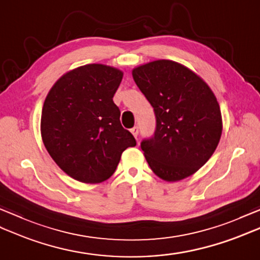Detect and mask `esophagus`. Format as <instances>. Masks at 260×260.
<instances>
[{
  "instance_id": "34e87169",
  "label": "esophagus",
  "mask_w": 260,
  "mask_h": 260,
  "mask_svg": "<svg viewBox=\"0 0 260 260\" xmlns=\"http://www.w3.org/2000/svg\"><path fill=\"white\" fill-rule=\"evenodd\" d=\"M131 132H132V134H133L135 139H137V135H139V127H137V126L133 127V128L131 129Z\"/></svg>"
}]
</instances>
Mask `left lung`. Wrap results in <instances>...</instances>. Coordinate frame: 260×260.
<instances>
[{
  "label": "left lung",
  "instance_id": "obj_1",
  "mask_svg": "<svg viewBox=\"0 0 260 260\" xmlns=\"http://www.w3.org/2000/svg\"><path fill=\"white\" fill-rule=\"evenodd\" d=\"M156 116L154 137L141 147L159 179L176 182L194 174L212 156L222 134L220 106L209 85L172 60H155L132 70Z\"/></svg>",
  "mask_w": 260,
  "mask_h": 260
}]
</instances>
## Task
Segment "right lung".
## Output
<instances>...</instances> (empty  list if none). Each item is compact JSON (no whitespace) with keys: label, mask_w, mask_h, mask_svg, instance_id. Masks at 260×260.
I'll list each match as a JSON object with an SVG mask.
<instances>
[{"label":"right lung","mask_w":260,"mask_h":260,"mask_svg":"<svg viewBox=\"0 0 260 260\" xmlns=\"http://www.w3.org/2000/svg\"><path fill=\"white\" fill-rule=\"evenodd\" d=\"M123 75L102 63L80 66L60 77L43 103V144L58 167L82 183L109 179L121 153L136 145L113 102Z\"/></svg>","instance_id":"add662e5"}]
</instances>
